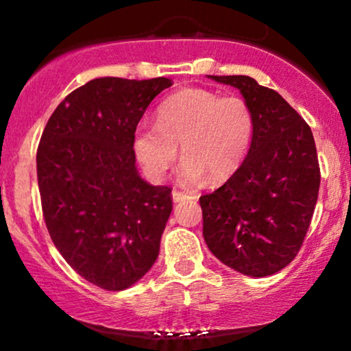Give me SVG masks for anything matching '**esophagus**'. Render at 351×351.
I'll use <instances>...</instances> for the list:
<instances>
[{
	"label": "esophagus",
	"mask_w": 351,
	"mask_h": 351,
	"mask_svg": "<svg viewBox=\"0 0 351 351\" xmlns=\"http://www.w3.org/2000/svg\"><path fill=\"white\" fill-rule=\"evenodd\" d=\"M171 195H173V201H175V203H181V201H184V199L189 198L188 193L180 191V189H173Z\"/></svg>",
	"instance_id": "obj_1"
}]
</instances>
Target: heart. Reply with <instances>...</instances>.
Here are the masks:
<instances>
[{
  "instance_id": "b5f03b06",
  "label": "heart",
  "mask_w": 351,
  "mask_h": 351,
  "mask_svg": "<svg viewBox=\"0 0 351 351\" xmlns=\"http://www.w3.org/2000/svg\"><path fill=\"white\" fill-rule=\"evenodd\" d=\"M252 135V108L243 97L183 88L160 102L156 125L136 128L134 148L145 171L160 180L176 162L181 145V178L219 184L243 163Z\"/></svg>"
}]
</instances>
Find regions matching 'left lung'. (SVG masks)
<instances>
[{
	"label": "left lung",
	"instance_id": "1",
	"mask_svg": "<svg viewBox=\"0 0 351 351\" xmlns=\"http://www.w3.org/2000/svg\"><path fill=\"white\" fill-rule=\"evenodd\" d=\"M239 88L254 114L247 156L223 186L199 198L203 236L228 267L265 277L291 264L307 236L320 167L308 123L249 75H209Z\"/></svg>",
	"mask_w": 351,
	"mask_h": 351
}]
</instances>
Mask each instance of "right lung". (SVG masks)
<instances>
[{
	"mask_svg": "<svg viewBox=\"0 0 351 351\" xmlns=\"http://www.w3.org/2000/svg\"><path fill=\"white\" fill-rule=\"evenodd\" d=\"M171 79L100 77L72 90L44 128L36 165L43 217L66 263L123 291L150 271L173 209L170 186L135 167L136 125Z\"/></svg>",
	"mask_w": 351,
	"mask_h": 351,
	"instance_id": "1",
	"label": "right lung"
}]
</instances>
